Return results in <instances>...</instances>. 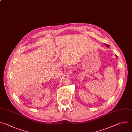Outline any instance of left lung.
Returning a JSON list of instances; mask_svg holds the SVG:
<instances>
[{"mask_svg": "<svg viewBox=\"0 0 132 132\" xmlns=\"http://www.w3.org/2000/svg\"><path fill=\"white\" fill-rule=\"evenodd\" d=\"M105 45H106V46H108V47H110V46H109V45H108V44H105ZM116 56H117V55H116Z\"/></svg>", "mask_w": 132, "mask_h": 132, "instance_id": "obj_1", "label": "left lung"}]
</instances>
